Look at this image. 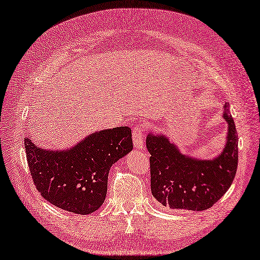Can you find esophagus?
<instances>
[{
	"label": "esophagus",
	"mask_w": 260,
	"mask_h": 260,
	"mask_svg": "<svg viewBox=\"0 0 260 260\" xmlns=\"http://www.w3.org/2000/svg\"><path fill=\"white\" fill-rule=\"evenodd\" d=\"M143 137H144V134H143L142 129L139 128V126H135V128H134V136H132V139H134V144L138 150H143L144 149Z\"/></svg>",
	"instance_id": "1"
}]
</instances>
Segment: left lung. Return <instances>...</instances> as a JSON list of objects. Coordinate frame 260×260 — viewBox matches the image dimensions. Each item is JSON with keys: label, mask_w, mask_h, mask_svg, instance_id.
Returning <instances> with one entry per match:
<instances>
[{"label": "left lung", "mask_w": 260, "mask_h": 260, "mask_svg": "<svg viewBox=\"0 0 260 260\" xmlns=\"http://www.w3.org/2000/svg\"><path fill=\"white\" fill-rule=\"evenodd\" d=\"M226 144L210 160L182 154L169 137L150 132L151 192L163 206L172 210L204 211L212 207L232 185L238 164V136L234 119L224 106Z\"/></svg>", "instance_id": "left-lung-1"}]
</instances>
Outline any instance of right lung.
<instances>
[{"instance_id":"1","label":"right lung","mask_w":260,"mask_h":260,"mask_svg":"<svg viewBox=\"0 0 260 260\" xmlns=\"http://www.w3.org/2000/svg\"><path fill=\"white\" fill-rule=\"evenodd\" d=\"M24 144L31 179L43 198L81 215L103 205L111 166L134 148L128 126L97 131L65 150L40 148L30 137Z\"/></svg>"}]
</instances>
